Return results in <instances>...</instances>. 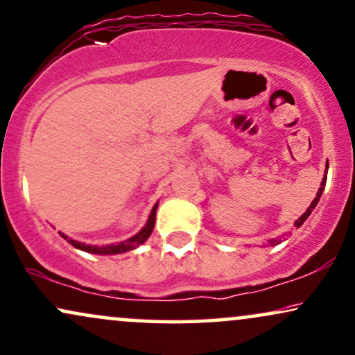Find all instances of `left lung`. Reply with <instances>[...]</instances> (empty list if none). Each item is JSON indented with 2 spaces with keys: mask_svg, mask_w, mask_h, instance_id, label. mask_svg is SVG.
Segmentation results:
<instances>
[{
  "mask_svg": "<svg viewBox=\"0 0 355 355\" xmlns=\"http://www.w3.org/2000/svg\"><path fill=\"white\" fill-rule=\"evenodd\" d=\"M324 186H326V176L323 178V181H321V187L318 189V194H316V197H315V200H313L311 202V205L310 207H308V209H306V211H305V214H303L302 215V217L300 218H298L297 220V222H295V227L297 228H300L302 227V225H303V222H305V220L308 218V217H310V214H311V211H313V209H315V207H316V204H318V202H320V197H321V194H323V191H324ZM270 245H272V246H275V245H279V243H280V239H270Z\"/></svg>",
  "mask_w": 355,
  "mask_h": 355,
  "instance_id": "8db88e82",
  "label": "left lung"
}]
</instances>
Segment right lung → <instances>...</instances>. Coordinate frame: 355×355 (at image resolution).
<instances>
[{"instance_id":"add662e5","label":"right lung","mask_w":355,"mask_h":355,"mask_svg":"<svg viewBox=\"0 0 355 355\" xmlns=\"http://www.w3.org/2000/svg\"><path fill=\"white\" fill-rule=\"evenodd\" d=\"M156 209H158V202H156L153 209H151V214L148 217V222H146V225L144 228L138 232L135 236L128 238L127 241H122V243H117V245H107V246H94V245H85V243H80L76 241V239H71L68 238L65 233L58 232L60 236L65 238L68 243H70L71 246L78 248V250L81 251H86V252H93V254H122V252H127L130 250H135V248H138L140 245H144V243L146 241V239L150 238L151 232H153L155 228V218H156Z\"/></svg>"}]
</instances>
